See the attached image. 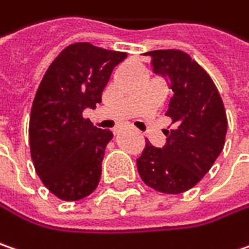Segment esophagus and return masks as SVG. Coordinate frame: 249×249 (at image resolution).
<instances>
[{
  "label": "esophagus",
  "mask_w": 249,
  "mask_h": 249,
  "mask_svg": "<svg viewBox=\"0 0 249 249\" xmlns=\"http://www.w3.org/2000/svg\"><path fill=\"white\" fill-rule=\"evenodd\" d=\"M122 130H123V127H122V126H119V127H116V129H115V134L118 136V134H120V133H122Z\"/></svg>",
  "instance_id": "1"
}]
</instances>
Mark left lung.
<instances>
[{
	"mask_svg": "<svg viewBox=\"0 0 249 249\" xmlns=\"http://www.w3.org/2000/svg\"><path fill=\"white\" fill-rule=\"evenodd\" d=\"M154 74L167 80L174 95L167 116L175 127L165 130L162 148L145 142L137 169L145 185L158 192L178 195L193 188L220 156L227 133L221 96L210 75L180 50H154Z\"/></svg>",
	"mask_w": 249,
	"mask_h": 249,
	"instance_id": "8db88e82",
	"label": "left lung"
}]
</instances>
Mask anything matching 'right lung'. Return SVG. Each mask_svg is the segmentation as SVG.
Segmentation results:
<instances>
[{
	"label": "right lung",
	"mask_w": 249,
	"mask_h": 249,
	"mask_svg": "<svg viewBox=\"0 0 249 249\" xmlns=\"http://www.w3.org/2000/svg\"><path fill=\"white\" fill-rule=\"evenodd\" d=\"M127 53L91 43L67 46L50 64L32 105L29 143L44 186L61 200H80L96 189L113 133L82 118L102 102L113 69Z\"/></svg>",
	"instance_id": "obj_1"
}]
</instances>
